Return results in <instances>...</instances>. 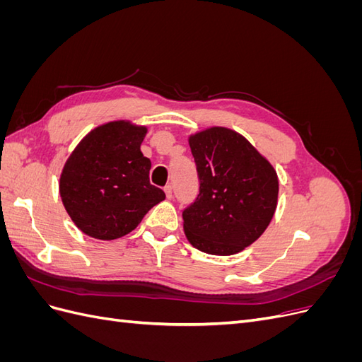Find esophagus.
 <instances>
[{
	"label": "esophagus",
	"mask_w": 362,
	"mask_h": 362,
	"mask_svg": "<svg viewBox=\"0 0 362 362\" xmlns=\"http://www.w3.org/2000/svg\"><path fill=\"white\" fill-rule=\"evenodd\" d=\"M164 193H166L168 199H170V198H172V185H170V184H168L166 187H164Z\"/></svg>",
	"instance_id": "34e87169"
}]
</instances>
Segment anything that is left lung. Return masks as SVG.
Listing matches in <instances>:
<instances>
[{
    "instance_id": "8db88e82",
    "label": "left lung",
    "mask_w": 362,
    "mask_h": 362,
    "mask_svg": "<svg viewBox=\"0 0 362 362\" xmlns=\"http://www.w3.org/2000/svg\"><path fill=\"white\" fill-rule=\"evenodd\" d=\"M199 194L182 211L190 245L205 254L234 255L266 231L278 205L279 181L247 139L225 127L189 137Z\"/></svg>"
}]
</instances>
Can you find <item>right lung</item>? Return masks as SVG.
Returning a JSON list of instances; mask_svg holds the SVG:
<instances>
[{
  "label": "right lung",
  "instance_id": "add662e5",
  "mask_svg": "<svg viewBox=\"0 0 362 362\" xmlns=\"http://www.w3.org/2000/svg\"><path fill=\"white\" fill-rule=\"evenodd\" d=\"M148 133L113 120L86 134L60 175V198L76 228L93 238L124 237L166 194L149 182L151 160L140 151Z\"/></svg>",
  "mask_w": 362,
  "mask_h": 362
}]
</instances>
